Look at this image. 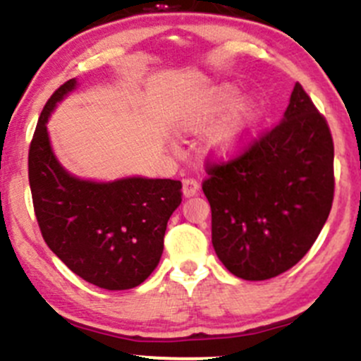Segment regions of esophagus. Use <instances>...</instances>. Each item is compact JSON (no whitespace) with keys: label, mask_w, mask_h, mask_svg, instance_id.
<instances>
[{"label":"esophagus","mask_w":361,"mask_h":361,"mask_svg":"<svg viewBox=\"0 0 361 361\" xmlns=\"http://www.w3.org/2000/svg\"><path fill=\"white\" fill-rule=\"evenodd\" d=\"M199 183H197L195 180H192V178H188V180H185L183 181V195L187 197H193V195H197V193H199Z\"/></svg>","instance_id":"obj_1"}]
</instances>
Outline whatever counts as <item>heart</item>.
Masks as SVG:
<instances>
[{"instance_id":"1","label":"heart","mask_w":361,"mask_h":361,"mask_svg":"<svg viewBox=\"0 0 361 361\" xmlns=\"http://www.w3.org/2000/svg\"><path fill=\"white\" fill-rule=\"evenodd\" d=\"M264 109L256 97L240 98V88L233 82L197 94L181 114V131L202 135V154L214 162H228L242 155L263 123Z\"/></svg>"}]
</instances>
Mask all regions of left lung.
Wrapping results in <instances>:
<instances>
[{
	"instance_id": "obj_1",
	"label": "left lung",
	"mask_w": 361,
	"mask_h": 361,
	"mask_svg": "<svg viewBox=\"0 0 361 361\" xmlns=\"http://www.w3.org/2000/svg\"><path fill=\"white\" fill-rule=\"evenodd\" d=\"M212 247L244 280H268L308 252L334 199L327 121L295 82L282 121L240 157L207 168Z\"/></svg>"
}]
</instances>
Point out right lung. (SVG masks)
<instances>
[{
	"instance_id": "1",
	"label": "right lung",
	"mask_w": 361,
	"mask_h": 361,
	"mask_svg": "<svg viewBox=\"0 0 361 361\" xmlns=\"http://www.w3.org/2000/svg\"><path fill=\"white\" fill-rule=\"evenodd\" d=\"M78 88L69 79L44 105L29 149V183L44 242L67 268L107 290L140 286L161 261L164 233L181 204L176 180L128 176L82 180L60 164L48 119Z\"/></svg>"
}]
</instances>
